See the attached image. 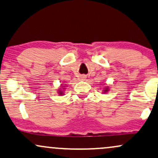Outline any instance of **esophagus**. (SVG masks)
<instances>
[{"mask_svg":"<svg viewBox=\"0 0 158 158\" xmlns=\"http://www.w3.org/2000/svg\"><path fill=\"white\" fill-rule=\"evenodd\" d=\"M82 77V79H85V78H86V76H85V75H83L82 77Z\"/></svg>","mask_w":158,"mask_h":158,"instance_id":"34e87169","label":"esophagus"}]
</instances>
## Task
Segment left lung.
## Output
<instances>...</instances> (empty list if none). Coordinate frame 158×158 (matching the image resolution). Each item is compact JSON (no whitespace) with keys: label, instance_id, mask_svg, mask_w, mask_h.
<instances>
[{"label":"left lung","instance_id":"1","mask_svg":"<svg viewBox=\"0 0 158 158\" xmlns=\"http://www.w3.org/2000/svg\"><path fill=\"white\" fill-rule=\"evenodd\" d=\"M109 91V88L108 87H106V89L104 90H103V92H107Z\"/></svg>","mask_w":158,"mask_h":158}]
</instances>
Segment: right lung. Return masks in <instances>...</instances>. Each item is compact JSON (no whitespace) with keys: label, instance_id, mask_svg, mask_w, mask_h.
<instances>
[{"label":"right lung","instance_id":"add662e5","mask_svg":"<svg viewBox=\"0 0 158 158\" xmlns=\"http://www.w3.org/2000/svg\"><path fill=\"white\" fill-rule=\"evenodd\" d=\"M63 87H64V86H63ZM58 93L60 94V95H61V94H62L63 93H64V92H63V91H61V89H59V92H58Z\"/></svg>","mask_w":158,"mask_h":158}]
</instances>
